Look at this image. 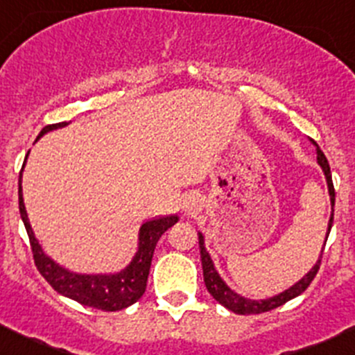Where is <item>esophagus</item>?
Listing matches in <instances>:
<instances>
[{"label": "esophagus", "instance_id": "esophagus-1", "mask_svg": "<svg viewBox=\"0 0 355 355\" xmlns=\"http://www.w3.org/2000/svg\"><path fill=\"white\" fill-rule=\"evenodd\" d=\"M182 211H184V215H195L198 214L200 208H202V203H200V198L195 195H188L184 196V200H182Z\"/></svg>", "mask_w": 355, "mask_h": 355}]
</instances>
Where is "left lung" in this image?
<instances>
[{"mask_svg": "<svg viewBox=\"0 0 355 355\" xmlns=\"http://www.w3.org/2000/svg\"><path fill=\"white\" fill-rule=\"evenodd\" d=\"M311 144L316 147V162H318V166L321 167V171H323L324 179H327L328 195H330L331 214H330V220H328V227H327V234H324V243H323V244H327L328 234H330L331 224H334L335 189H334V182H331V173H330V166H328L327 157H324V153L320 150V147H318L316 141L311 140ZM198 239H200V253H202L205 286H207L208 292H210V295L215 299V301L220 302L224 308L231 309V311L236 314H259V313L270 311V309L279 308V306L286 304L287 301H291V299L297 297L299 294H302V292L309 287V284H311L314 275H316L318 268H320L321 257H323V250H324V246L321 248L320 257H318L316 263H314L311 268H309V272L306 273L304 277H301V279H299L294 286L286 288V291L279 292V294L272 295V297L250 299V297H244V295L237 294L236 291H232V288L225 284V280L222 279L220 273H218L217 268H215V263H214V259H211L210 253H208L207 248H205V236L200 231H198Z\"/></svg>", "mask_w": 355, "mask_h": 355, "instance_id": "left-lung-1", "label": "left lung"}]
</instances>
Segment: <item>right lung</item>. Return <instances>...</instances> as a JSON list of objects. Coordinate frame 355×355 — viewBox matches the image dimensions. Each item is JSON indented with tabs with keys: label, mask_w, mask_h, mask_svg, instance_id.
<instances>
[{
	"label": "right lung",
	"mask_w": 355,
	"mask_h": 355,
	"mask_svg": "<svg viewBox=\"0 0 355 355\" xmlns=\"http://www.w3.org/2000/svg\"><path fill=\"white\" fill-rule=\"evenodd\" d=\"M68 123H58L49 124L39 133L37 140L42 135L49 133V131L60 130L64 128ZM35 140V141H37ZM31 153V152H28ZM28 153L25 157V164H27ZM24 167L20 171V178H18V207H20L21 220H24L25 229H27L28 239H31L32 253H34V261L37 265V270L51 287L56 292H60L64 297L73 299V301L80 302L83 306H90V308L102 309V311H121L128 306L135 304L138 299L144 295L145 288H147L148 272H150L152 257L155 251L157 241L160 239L164 232L179 220L178 215H162V217L150 218L145 220L138 229V241H137V251H135L133 258L130 259L124 268L119 272H109V273H78L73 270L64 268L58 261H54L49 254L44 251V248L35 237L34 229H32L31 220H28L27 208L24 203V191H21V174H24Z\"/></svg>",
	"instance_id": "1"
}]
</instances>
